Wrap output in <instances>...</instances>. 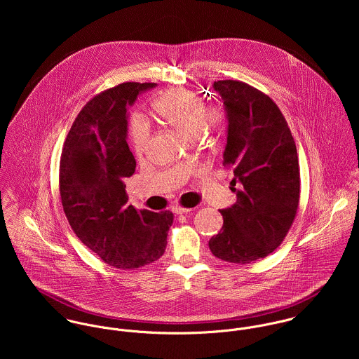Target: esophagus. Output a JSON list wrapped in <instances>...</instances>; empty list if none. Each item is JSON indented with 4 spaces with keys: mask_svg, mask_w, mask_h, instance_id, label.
<instances>
[{
    "mask_svg": "<svg viewBox=\"0 0 359 359\" xmlns=\"http://www.w3.org/2000/svg\"><path fill=\"white\" fill-rule=\"evenodd\" d=\"M172 211H174L175 214H185V212H189V211H192V210L188 208V207H182V205H174V207H172Z\"/></svg>",
    "mask_w": 359,
    "mask_h": 359,
    "instance_id": "1",
    "label": "esophagus"
}]
</instances>
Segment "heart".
Returning a JSON list of instances; mask_svg holds the SVG:
<instances>
[{"label":"heart","instance_id":"b5f03b06","mask_svg":"<svg viewBox=\"0 0 359 359\" xmlns=\"http://www.w3.org/2000/svg\"><path fill=\"white\" fill-rule=\"evenodd\" d=\"M154 111L161 121L189 137L217 133L225 124L222 106L205 104L199 94L187 88H175L161 94L154 101ZM130 140L135 154L141 156L147 152L152 140V126L145 116H133Z\"/></svg>","mask_w":359,"mask_h":359}]
</instances>
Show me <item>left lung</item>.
I'll return each mask as SVG.
<instances>
[{
  "label": "left lung",
  "mask_w": 359,
  "mask_h": 359,
  "mask_svg": "<svg viewBox=\"0 0 359 359\" xmlns=\"http://www.w3.org/2000/svg\"><path fill=\"white\" fill-rule=\"evenodd\" d=\"M228 116L224 167L232 168L236 203L208 248L219 259L249 264L286 238L300 203V167L286 118L266 94L239 80L214 81ZM240 184L236 190V182Z\"/></svg>",
  "instance_id": "1"
}]
</instances>
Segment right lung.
I'll use <instances>...</instances> for the list:
<instances>
[{
	"mask_svg": "<svg viewBox=\"0 0 359 359\" xmlns=\"http://www.w3.org/2000/svg\"><path fill=\"white\" fill-rule=\"evenodd\" d=\"M154 83H121L84 104L62 148L59 192L76 236L118 269L148 265L163 256L174 214L127 205L124 178L135 171L128 149L127 106Z\"/></svg>",
	"mask_w": 359,
	"mask_h": 359,
	"instance_id": "right-lung-1",
	"label": "right lung"
}]
</instances>
